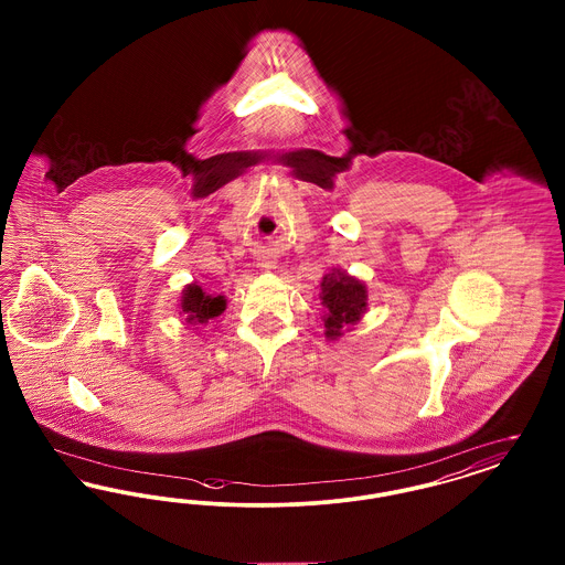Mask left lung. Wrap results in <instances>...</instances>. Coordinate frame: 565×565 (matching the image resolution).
I'll list each match as a JSON object with an SVG mask.
<instances>
[{
  "instance_id": "8db88e82",
  "label": "left lung",
  "mask_w": 565,
  "mask_h": 565,
  "mask_svg": "<svg viewBox=\"0 0 565 565\" xmlns=\"http://www.w3.org/2000/svg\"><path fill=\"white\" fill-rule=\"evenodd\" d=\"M320 288L323 334L328 341H337L364 318L369 309L366 284L345 270L332 269L323 275Z\"/></svg>"
}]
</instances>
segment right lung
I'll list each match as a JSON object with an SVG mask.
<instances>
[{
    "label": "right lung",
    "mask_w": 565,
    "mask_h": 565,
    "mask_svg": "<svg viewBox=\"0 0 565 565\" xmlns=\"http://www.w3.org/2000/svg\"><path fill=\"white\" fill-rule=\"evenodd\" d=\"M224 309H226L224 295H207L196 281L184 286L182 298H180V316L184 322L194 326V330H199V326H205L215 318H220Z\"/></svg>",
    "instance_id": "1"
}]
</instances>
